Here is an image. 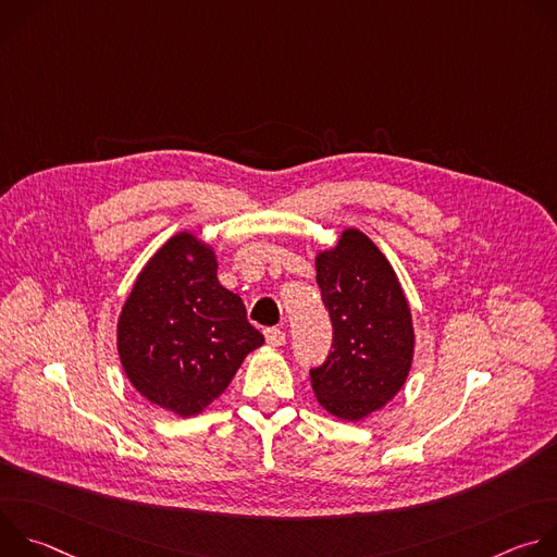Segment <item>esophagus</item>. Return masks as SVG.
<instances>
[{"mask_svg": "<svg viewBox=\"0 0 557 557\" xmlns=\"http://www.w3.org/2000/svg\"><path fill=\"white\" fill-rule=\"evenodd\" d=\"M264 337H267V344H269V346H282V344H284V339H286L284 331H280L277 326L267 329V331H264Z\"/></svg>", "mask_w": 557, "mask_h": 557, "instance_id": "34e87169", "label": "esophagus"}]
</instances>
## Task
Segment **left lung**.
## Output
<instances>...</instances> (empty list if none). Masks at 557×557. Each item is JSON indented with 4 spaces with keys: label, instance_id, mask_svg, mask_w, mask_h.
I'll return each instance as SVG.
<instances>
[{
    "label": "left lung",
    "instance_id": "left-lung-1",
    "mask_svg": "<svg viewBox=\"0 0 557 557\" xmlns=\"http://www.w3.org/2000/svg\"><path fill=\"white\" fill-rule=\"evenodd\" d=\"M314 267L333 350L310 368V383L331 414L359 421L383 408L408 379L414 355L410 306L385 256L357 228H346Z\"/></svg>",
    "mask_w": 557,
    "mask_h": 557
}]
</instances>
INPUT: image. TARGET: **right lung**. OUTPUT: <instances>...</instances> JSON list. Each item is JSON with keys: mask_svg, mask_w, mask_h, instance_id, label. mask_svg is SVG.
Segmentation results:
<instances>
[{"mask_svg": "<svg viewBox=\"0 0 557 557\" xmlns=\"http://www.w3.org/2000/svg\"><path fill=\"white\" fill-rule=\"evenodd\" d=\"M218 262L178 233L140 271L119 320V355L132 385L178 417L198 414L264 344L243 299L218 282Z\"/></svg>", "mask_w": 557, "mask_h": 557, "instance_id": "right-lung-1", "label": "right lung"}]
</instances>
